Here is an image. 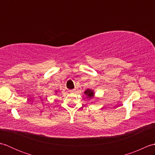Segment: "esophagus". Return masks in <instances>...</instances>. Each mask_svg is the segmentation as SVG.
Segmentation results:
<instances>
[{"mask_svg":"<svg viewBox=\"0 0 155 155\" xmlns=\"http://www.w3.org/2000/svg\"><path fill=\"white\" fill-rule=\"evenodd\" d=\"M68 92H69V93H74V92H75V90H74V89L69 90V91H68Z\"/></svg>","mask_w":155,"mask_h":155,"instance_id":"1","label":"esophagus"}]
</instances>
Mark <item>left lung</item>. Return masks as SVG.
Instances as JSON below:
<instances>
[{"label": "left lung", "mask_w": 155, "mask_h": 155, "mask_svg": "<svg viewBox=\"0 0 155 155\" xmlns=\"http://www.w3.org/2000/svg\"><path fill=\"white\" fill-rule=\"evenodd\" d=\"M84 94L87 95V98H92L94 97V91L91 89H87L84 91Z\"/></svg>", "instance_id": "1"}]
</instances>
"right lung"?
Listing matches in <instances>:
<instances>
[{
	"mask_svg": "<svg viewBox=\"0 0 155 155\" xmlns=\"http://www.w3.org/2000/svg\"><path fill=\"white\" fill-rule=\"evenodd\" d=\"M56 92H57V91H56Z\"/></svg>",
	"mask_w": 155,
	"mask_h": 155,
	"instance_id": "1",
	"label": "right lung"
}]
</instances>
